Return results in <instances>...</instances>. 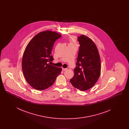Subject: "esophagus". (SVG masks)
<instances>
[{"instance_id":"1","label":"esophagus","mask_w":129,"mask_h":129,"mask_svg":"<svg viewBox=\"0 0 129 129\" xmlns=\"http://www.w3.org/2000/svg\"><path fill=\"white\" fill-rule=\"evenodd\" d=\"M67 70V68H62V70H63V71H66Z\"/></svg>"}]
</instances>
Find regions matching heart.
<instances>
[{
    "mask_svg": "<svg viewBox=\"0 0 129 129\" xmlns=\"http://www.w3.org/2000/svg\"><path fill=\"white\" fill-rule=\"evenodd\" d=\"M69 42H70V44H74L76 41L75 38L74 37H71L69 38Z\"/></svg>",
    "mask_w": 129,
    "mask_h": 129,
    "instance_id": "b5f03b06",
    "label": "heart"
}]
</instances>
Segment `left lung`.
Instances as JSON below:
<instances>
[{"instance_id":"1","label":"left lung","mask_w":129,"mask_h":129,"mask_svg":"<svg viewBox=\"0 0 129 129\" xmlns=\"http://www.w3.org/2000/svg\"><path fill=\"white\" fill-rule=\"evenodd\" d=\"M80 47L74 76L70 80L72 86L86 91L95 85L99 78L101 64L98 50L92 40L82 35L78 38Z\"/></svg>"}]
</instances>
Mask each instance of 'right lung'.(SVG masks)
<instances>
[{
  "mask_svg": "<svg viewBox=\"0 0 129 129\" xmlns=\"http://www.w3.org/2000/svg\"><path fill=\"white\" fill-rule=\"evenodd\" d=\"M61 35L52 31L41 32L27 44L22 67L25 79L33 88L43 90L53 85L61 68L51 65V51L55 41Z\"/></svg>",
  "mask_w": 129,
  "mask_h": 129,
  "instance_id": "obj_1",
  "label": "right lung"
}]
</instances>
